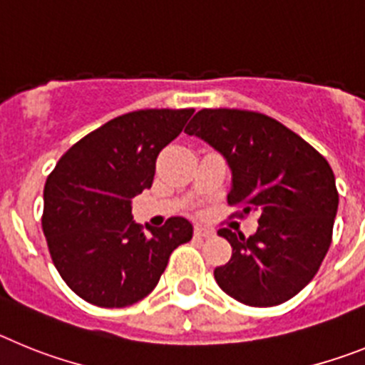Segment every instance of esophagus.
I'll return each mask as SVG.
<instances>
[{"label":"esophagus","mask_w":365,"mask_h":365,"mask_svg":"<svg viewBox=\"0 0 365 365\" xmlns=\"http://www.w3.org/2000/svg\"><path fill=\"white\" fill-rule=\"evenodd\" d=\"M214 234L215 230L210 227H202V225H197V227H195V235H197V237H212Z\"/></svg>","instance_id":"obj_1"}]
</instances>
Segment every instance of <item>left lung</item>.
I'll list each match as a JSON object with an SVG mask.
<instances>
[{"label": "left lung", "instance_id": "left-lung-1", "mask_svg": "<svg viewBox=\"0 0 365 365\" xmlns=\"http://www.w3.org/2000/svg\"><path fill=\"white\" fill-rule=\"evenodd\" d=\"M227 159L230 205L259 215L256 234L221 228L232 257L214 270L222 291L250 307L291 299L320 269L338 210L327 160L278 120L243 109H201L186 125ZM241 214V215H243Z\"/></svg>", "mask_w": 365, "mask_h": 365}]
</instances>
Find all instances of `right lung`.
<instances>
[{
  "instance_id": "right-lung-1",
  "label": "right lung",
  "mask_w": 365,
  "mask_h": 365,
  "mask_svg": "<svg viewBox=\"0 0 365 365\" xmlns=\"http://www.w3.org/2000/svg\"><path fill=\"white\" fill-rule=\"evenodd\" d=\"M193 109H140L113 118L71 146L43 190L41 227L51 257L73 292L98 307H128L159 283L179 245L185 217L160 228L137 225L131 199L151 188L160 150Z\"/></svg>"
}]
</instances>
